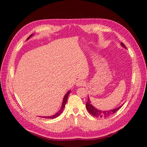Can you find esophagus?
<instances>
[{"label":"esophagus","mask_w":147,"mask_h":147,"mask_svg":"<svg viewBox=\"0 0 147 147\" xmlns=\"http://www.w3.org/2000/svg\"><path fill=\"white\" fill-rule=\"evenodd\" d=\"M85 82L83 80H79L76 83L77 86H85Z\"/></svg>","instance_id":"1"}]
</instances>
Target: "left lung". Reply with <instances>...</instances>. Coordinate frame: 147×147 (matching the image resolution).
I'll return each instance as SVG.
<instances>
[{"mask_svg":"<svg viewBox=\"0 0 147 147\" xmlns=\"http://www.w3.org/2000/svg\"><path fill=\"white\" fill-rule=\"evenodd\" d=\"M121 45L123 46V47L126 49V46L124 45V43H121ZM121 107L122 105L116 109H113V110L107 111H102L100 110H97V109H95L91 104H90V100L89 98H88V101H87L86 104V107L87 110H88V111L89 112V113L91 115H92L93 116L96 117H99V118L107 117L109 116H110V115L114 114L115 112H116L119 109H120L121 108Z\"/></svg>","mask_w":147,"mask_h":147,"instance_id":"left-lung-1","label":"left lung"}]
</instances>
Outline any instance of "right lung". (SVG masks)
<instances>
[{"label":"right lung","instance_id":"obj_1","mask_svg":"<svg viewBox=\"0 0 147 147\" xmlns=\"http://www.w3.org/2000/svg\"><path fill=\"white\" fill-rule=\"evenodd\" d=\"M33 35H31L28 38V39L30 36H32ZM69 93H70V90L65 95V96H64V99H63V102H62V106H61V109L59 111V112H57V113H56L55 115H52V116H44V117H43V118H46V119H54V118H55V117H58L59 115H60L61 113H62V111L64 110V107H65V104H66V102H67V97H68V95H69Z\"/></svg>","mask_w":147,"mask_h":147}]
</instances>
